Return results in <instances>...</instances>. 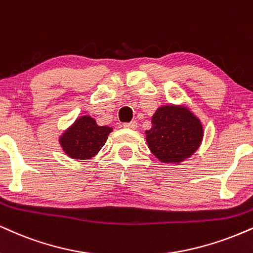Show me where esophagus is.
Segmentation results:
<instances>
[{
	"instance_id": "34e87169",
	"label": "esophagus",
	"mask_w": 253,
	"mask_h": 253,
	"mask_svg": "<svg viewBox=\"0 0 253 253\" xmlns=\"http://www.w3.org/2000/svg\"><path fill=\"white\" fill-rule=\"evenodd\" d=\"M124 127H126V128H130V129H135L136 127H138V124H136V121H130V123H125Z\"/></svg>"
}]
</instances>
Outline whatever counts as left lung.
Here are the masks:
<instances>
[{"label":"left lung","mask_w":253,"mask_h":253,"mask_svg":"<svg viewBox=\"0 0 253 253\" xmlns=\"http://www.w3.org/2000/svg\"><path fill=\"white\" fill-rule=\"evenodd\" d=\"M146 139L152 153L163 163H179L192 156L203 139L200 121L185 107L164 106L152 118Z\"/></svg>","instance_id":"obj_1"}]
</instances>
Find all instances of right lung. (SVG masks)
Masks as SVG:
<instances>
[{"label":"right lung","mask_w":253,"mask_h":253,"mask_svg":"<svg viewBox=\"0 0 253 253\" xmlns=\"http://www.w3.org/2000/svg\"><path fill=\"white\" fill-rule=\"evenodd\" d=\"M111 128L99 126L93 118L84 115L61 136L60 144L73 159H89L105 145Z\"/></svg>","instance_id":"obj_1"}]
</instances>
